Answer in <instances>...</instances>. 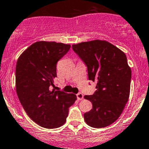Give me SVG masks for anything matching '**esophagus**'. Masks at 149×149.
I'll return each mask as SVG.
<instances>
[{
    "instance_id": "34e87169",
    "label": "esophagus",
    "mask_w": 149,
    "mask_h": 149,
    "mask_svg": "<svg viewBox=\"0 0 149 149\" xmlns=\"http://www.w3.org/2000/svg\"><path fill=\"white\" fill-rule=\"evenodd\" d=\"M76 97H77V99L80 101V100H82L84 98V95H83V93H79L78 94H76Z\"/></svg>"
}]
</instances>
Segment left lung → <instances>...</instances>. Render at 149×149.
I'll list each match as a JSON object with an SVG mask.
<instances>
[{
	"label": "left lung",
	"mask_w": 149,
	"mask_h": 149,
	"mask_svg": "<svg viewBox=\"0 0 149 149\" xmlns=\"http://www.w3.org/2000/svg\"><path fill=\"white\" fill-rule=\"evenodd\" d=\"M72 48L87 66L88 79L97 82L95 93L84 96L93 105L84 113L86 123L96 128L112 124L129 98L131 70L126 56L106 40L82 42L72 45Z\"/></svg>",
	"instance_id": "obj_1"
}]
</instances>
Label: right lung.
I'll return each instance as SVG.
<instances>
[{
	"instance_id": "obj_1",
	"label": "right lung",
	"mask_w": 149,
	"mask_h": 149,
	"mask_svg": "<svg viewBox=\"0 0 149 149\" xmlns=\"http://www.w3.org/2000/svg\"><path fill=\"white\" fill-rule=\"evenodd\" d=\"M69 44L38 41L23 52L15 67V88L28 116L38 125L56 128L65 123L76 95L52 89L56 64L69 51Z\"/></svg>"
}]
</instances>
